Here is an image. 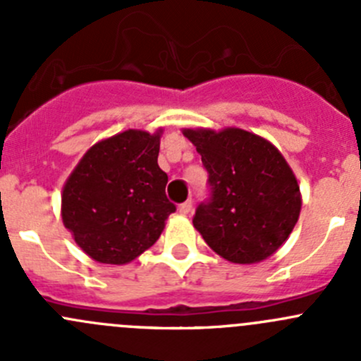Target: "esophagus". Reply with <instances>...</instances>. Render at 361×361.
Returning a JSON list of instances; mask_svg holds the SVG:
<instances>
[{
    "instance_id": "esophagus-1",
    "label": "esophagus",
    "mask_w": 361,
    "mask_h": 361,
    "mask_svg": "<svg viewBox=\"0 0 361 361\" xmlns=\"http://www.w3.org/2000/svg\"><path fill=\"white\" fill-rule=\"evenodd\" d=\"M190 211H192V199H188V201L180 204V213L181 214H188Z\"/></svg>"
}]
</instances>
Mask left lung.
I'll return each instance as SVG.
<instances>
[{
	"label": "left lung",
	"mask_w": 361,
	"mask_h": 361,
	"mask_svg": "<svg viewBox=\"0 0 361 361\" xmlns=\"http://www.w3.org/2000/svg\"><path fill=\"white\" fill-rule=\"evenodd\" d=\"M207 171V199L194 227L211 250L234 264L271 257L300 214V190L283 155L243 129L183 130Z\"/></svg>",
	"instance_id": "obj_1"
}]
</instances>
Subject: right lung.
Listing matches in <instances>:
<instances>
[{
    "label": "right lung",
    "mask_w": 361,
    "mask_h": 361,
    "mask_svg": "<svg viewBox=\"0 0 361 361\" xmlns=\"http://www.w3.org/2000/svg\"><path fill=\"white\" fill-rule=\"evenodd\" d=\"M160 134L126 130L94 145L63 190V221L101 264H127L155 245L176 206L159 167Z\"/></svg>",
    "instance_id": "1"
}]
</instances>
